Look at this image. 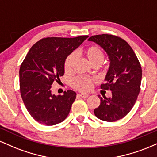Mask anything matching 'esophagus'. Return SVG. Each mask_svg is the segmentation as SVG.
Listing matches in <instances>:
<instances>
[{
	"label": "esophagus",
	"instance_id": "1",
	"mask_svg": "<svg viewBox=\"0 0 157 157\" xmlns=\"http://www.w3.org/2000/svg\"><path fill=\"white\" fill-rule=\"evenodd\" d=\"M77 96H79V97H82V98H87L89 96V94H85V93H81V94H77Z\"/></svg>",
	"mask_w": 157,
	"mask_h": 157
}]
</instances>
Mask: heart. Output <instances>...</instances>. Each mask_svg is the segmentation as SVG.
<instances>
[{
    "mask_svg": "<svg viewBox=\"0 0 157 157\" xmlns=\"http://www.w3.org/2000/svg\"><path fill=\"white\" fill-rule=\"evenodd\" d=\"M84 55L91 65H99L103 62L105 53L101 48L97 46H91L84 50ZM76 60V54L71 52L66 57L64 60V70L66 72H71ZM94 80L84 76H77L71 80V86L75 89L81 91H86L91 87Z\"/></svg>",
    "mask_w": 157,
    "mask_h": 157,
    "instance_id": "1",
    "label": "heart"
}]
</instances>
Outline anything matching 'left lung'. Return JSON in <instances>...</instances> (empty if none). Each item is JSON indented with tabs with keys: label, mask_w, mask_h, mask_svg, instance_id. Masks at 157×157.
Wrapping results in <instances>:
<instances>
[{
	"label": "left lung",
	"mask_w": 157,
	"mask_h": 157,
	"mask_svg": "<svg viewBox=\"0 0 157 157\" xmlns=\"http://www.w3.org/2000/svg\"><path fill=\"white\" fill-rule=\"evenodd\" d=\"M89 40L101 46L110 60L106 82L100 88L111 90V97L99 95L100 105L94 113L103 121H117L130 112L136 101L141 85V65L130 45L117 36L102 34L91 36Z\"/></svg>",
	"instance_id": "obj_1"
}]
</instances>
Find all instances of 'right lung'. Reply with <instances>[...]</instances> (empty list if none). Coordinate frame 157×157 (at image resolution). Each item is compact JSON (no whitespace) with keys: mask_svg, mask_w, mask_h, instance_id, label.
I'll return each mask as SVG.
<instances>
[{"mask_svg":"<svg viewBox=\"0 0 157 157\" xmlns=\"http://www.w3.org/2000/svg\"><path fill=\"white\" fill-rule=\"evenodd\" d=\"M88 37H46L30 48L20 68V91L27 111L34 120L54 125L67 117L77 94L71 90L63 95L52 94V85L60 82L64 60Z\"/></svg>","mask_w":157,"mask_h":157,"instance_id":"obj_1","label":"right lung"}]
</instances>
